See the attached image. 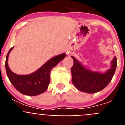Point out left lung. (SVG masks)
<instances>
[{
    "label": "left lung",
    "mask_w": 125,
    "mask_h": 125,
    "mask_svg": "<svg viewBox=\"0 0 125 125\" xmlns=\"http://www.w3.org/2000/svg\"><path fill=\"white\" fill-rule=\"evenodd\" d=\"M74 64L71 68L72 82L78 90L87 93H94L101 91L111 81L117 65L116 57L111 62V68L105 73L92 71L85 68L73 56Z\"/></svg>",
    "instance_id": "obj_1"
}]
</instances>
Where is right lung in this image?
Wrapping results in <instances>:
<instances>
[{
	"mask_svg": "<svg viewBox=\"0 0 125 125\" xmlns=\"http://www.w3.org/2000/svg\"><path fill=\"white\" fill-rule=\"evenodd\" d=\"M8 52L5 60V69L9 79L17 91L24 95L37 96L47 90L50 82L51 71L66 57L62 53L47 61L35 72L27 75H19L13 73L8 65L9 55L13 49Z\"/></svg>",
	"mask_w": 125,
	"mask_h": 125,
	"instance_id": "obj_1",
	"label": "right lung"
}]
</instances>
